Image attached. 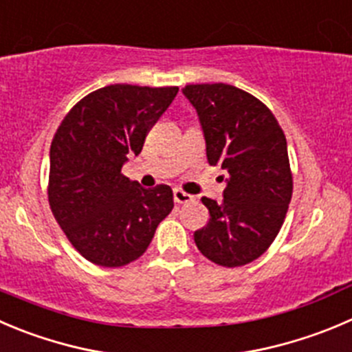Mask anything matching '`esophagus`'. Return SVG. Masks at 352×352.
<instances>
[{"label":"esophagus","mask_w":352,"mask_h":352,"mask_svg":"<svg viewBox=\"0 0 352 352\" xmlns=\"http://www.w3.org/2000/svg\"><path fill=\"white\" fill-rule=\"evenodd\" d=\"M173 201H175V203H179V204L190 203V201H192V196H190V194H187V192H184V190L175 189V190H173Z\"/></svg>","instance_id":"esophagus-1"}]
</instances>
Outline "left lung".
Returning <instances> with one entry per match:
<instances>
[{
  "label": "left lung",
  "instance_id": "8db88e82",
  "mask_svg": "<svg viewBox=\"0 0 352 352\" xmlns=\"http://www.w3.org/2000/svg\"><path fill=\"white\" fill-rule=\"evenodd\" d=\"M182 93L199 117L208 163L227 172L223 201L201 199L210 221L194 242L217 265L242 267L270 248L287 214L292 173L284 131L261 101L234 85L190 84Z\"/></svg>",
  "mask_w": 352,
  "mask_h": 352
}]
</instances>
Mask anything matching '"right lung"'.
Instances as JSON below:
<instances>
[{
    "label": "right lung",
    "mask_w": 352,
    "mask_h": 352,
    "mask_svg": "<svg viewBox=\"0 0 352 352\" xmlns=\"http://www.w3.org/2000/svg\"><path fill=\"white\" fill-rule=\"evenodd\" d=\"M179 87L115 84L82 98L50 149L47 199L58 225L87 261L117 268L144 254L172 211L170 186L144 189L122 175Z\"/></svg>",
    "instance_id": "right-lung-1"
}]
</instances>
